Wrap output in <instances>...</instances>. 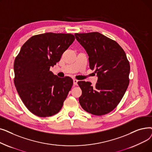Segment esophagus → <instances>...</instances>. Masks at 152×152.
<instances>
[{
  "mask_svg": "<svg viewBox=\"0 0 152 152\" xmlns=\"http://www.w3.org/2000/svg\"><path fill=\"white\" fill-rule=\"evenodd\" d=\"M77 82H78V81L76 80V79H74V80H73V84L76 86L77 85Z\"/></svg>",
  "mask_w": 152,
  "mask_h": 152,
  "instance_id": "obj_1",
  "label": "esophagus"
}]
</instances>
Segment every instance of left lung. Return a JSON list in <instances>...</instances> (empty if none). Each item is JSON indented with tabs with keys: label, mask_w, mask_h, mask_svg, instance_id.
<instances>
[{
	"label": "left lung",
	"mask_w": 152,
	"mask_h": 152,
	"mask_svg": "<svg viewBox=\"0 0 152 152\" xmlns=\"http://www.w3.org/2000/svg\"><path fill=\"white\" fill-rule=\"evenodd\" d=\"M75 36L88 54L89 67L95 69L98 77L94 87L90 82L78 81L82 90L79 103L92 115L107 114L117 107L129 86V62L120 45L98 32Z\"/></svg>",
	"instance_id": "obj_1"
}]
</instances>
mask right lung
<instances>
[{
  "label": "right lung",
  "instance_id": "1",
  "mask_svg": "<svg viewBox=\"0 0 152 152\" xmlns=\"http://www.w3.org/2000/svg\"><path fill=\"white\" fill-rule=\"evenodd\" d=\"M75 37L71 34L46 33L32 36L23 45L14 62V83L21 99L39 117L57 114L63 107L73 79L50 71Z\"/></svg>",
  "mask_w": 152,
  "mask_h": 152
}]
</instances>
